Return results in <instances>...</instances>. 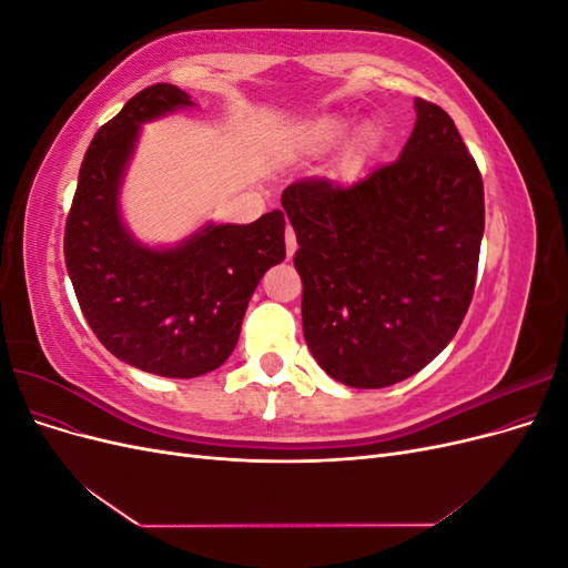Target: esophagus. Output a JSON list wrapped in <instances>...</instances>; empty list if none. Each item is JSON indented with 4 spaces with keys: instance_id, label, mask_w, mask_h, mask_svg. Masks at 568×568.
Returning <instances> with one entry per match:
<instances>
[{
    "instance_id": "obj_1",
    "label": "esophagus",
    "mask_w": 568,
    "mask_h": 568,
    "mask_svg": "<svg viewBox=\"0 0 568 568\" xmlns=\"http://www.w3.org/2000/svg\"><path fill=\"white\" fill-rule=\"evenodd\" d=\"M298 244H296V234L291 227H286V257H294Z\"/></svg>"
}]
</instances>
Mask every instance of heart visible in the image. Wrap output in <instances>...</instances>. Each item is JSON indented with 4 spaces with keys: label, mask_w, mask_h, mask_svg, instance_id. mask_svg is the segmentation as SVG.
I'll return each mask as SVG.
<instances>
[{
    "label": "heart",
    "mask_w": 568,
    "mask_h": 568,
    "mask_svg": "<svg viewBox=\"0 0 568 568\" xmlns=\"http://www.w3.org/2000/svg\"><path fill=\"white\" fill-rule=\"evenodd\" d=\"M351 128H353L351 120H346V118H329V120H324V123L315 125L313 130H307L301 140H296L294 149L298 153H322V151L332 149L346 140V136L351 134ZM372 142H374V130L367 128V130H363V134H359V144L369 149Z\"/></svg>",
    "instance_id": "obj_1"
}]
</instances>
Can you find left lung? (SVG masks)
Returning <instances> with one entry per match:
<instances>
[{
  "instance_id": "left-lung-1",
  "label": "left lung",
  "mask_w": 568,
  "mask_h": 568,
  "mask_svg": "<svg viewBox=\"0 0 568 568\" xmlns=\"http://www.w3.org/2000/svg\"><path fill=\"white\" fill-rule=\"evenodd\" d=\"M395 163L353 184L284 189L303 280V336L351 388H386L424 369L469 311L486 225L484 180L453 118L415 99Z\"/></svg>"
}]
</instances>
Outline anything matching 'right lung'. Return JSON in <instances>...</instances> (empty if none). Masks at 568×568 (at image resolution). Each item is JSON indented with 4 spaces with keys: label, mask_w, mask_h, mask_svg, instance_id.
Masks as SVG:
<instances>
[{
    "label": "right lung",
    "mask_w": 568,
    "mask_h": 568,
    "mask_svg": "<svg viewBox=\"0 0 568 568\" xmlns=\"http://www.w3.org/2000/svg\"><path fill=\"white\" fill-rule=\"evenodd\" d=\"M196 104L175 84L132 97L84 153L65 225V267L82 315L123 363L194 379L232 355L257 282L286 257L282 211L248 225L209 220L175 244L151 246L123 217V182L142 125Z\"/></svg>",
    "instance_id": "add662e5"
}]
</instances>
